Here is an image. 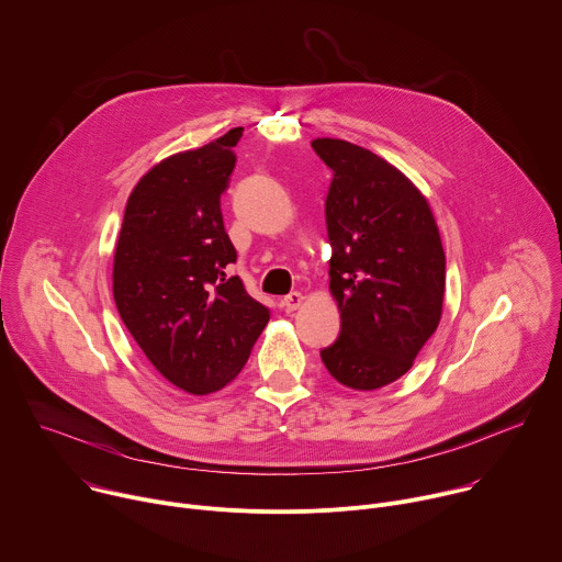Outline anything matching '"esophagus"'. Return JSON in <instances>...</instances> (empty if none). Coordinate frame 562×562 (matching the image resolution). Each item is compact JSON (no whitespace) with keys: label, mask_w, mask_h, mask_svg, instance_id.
Instances as JSON below:
<instances>
[{"label":"esophagus","mask_w":562,"mask_h":562,"mask_svg":"<svg viewBox=\"0 0 562 562\" xmlns=\"http://www.w3.org/2000/svg\"><path fill=\"white\" fill-rule=\"evenodd\" d=\"M304 302V295L300 293V291H293V293H289V295H284L282 297V306H284V311H295V308H300V304Z\"/></svg>","instance_id":"obj_1"}]
</instances>
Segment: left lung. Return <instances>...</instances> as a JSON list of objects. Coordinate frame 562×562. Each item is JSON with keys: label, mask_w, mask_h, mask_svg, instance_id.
Listing matches in <instances>:
<instances>
[{"label": "left lung", "mask_w": 562, "mask_h": 562, "mask_svg": "<svg viewBox=\"0 0 562 562\" xmlns=\"http://www.w3.org/2000/svg\"><path fill=\"white\" fill-rule=\"evenodd\" d=\"M311 146L334 171L325 215L329 289L340 308V336L319 358L340 384L373 391L405 375L438 329V224L416 184L380 155L334 137Z\"/></svg>", "instance_id": "obj_1"}]
</instances>
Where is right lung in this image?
Wrapping results in <instances>:
<instances>
[{"instance_id": "add662e5", "label": "right lung", "mask_w": 562, "mask_h": 562, "mask_svg": "<svg viewBox=\"0 0 562 562\" xmlns=\"http://www.w3.org/2000/svg\"><path fill=\"white\" fill-rule=\"evenodd\" d=\"M243 126L155 165L128 195L113 260L122 323L178 389L206 395L228 384L269 323L226 265L237 254L220 195L235 167Z\"/></svg>"}]
</instances>
